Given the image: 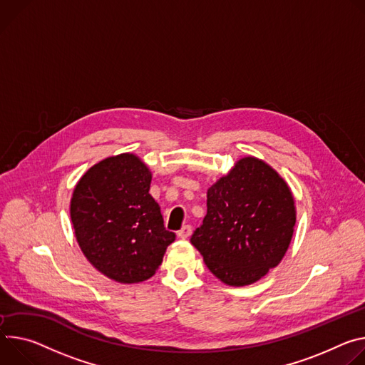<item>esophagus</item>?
Instances as JSON below:
<instances>
[{
  "instance_id": "esophagus-1",
  "label": "esophagus",
  "mask_w": 365,
  "mask_h": 365,
  "mask_svg": "<svg viewBox=\"0 0 365 365\" xmlns=\"http://www.w3.org/2000/svg\"><path fill=\"white\" fill-rule=\"evenodd\" d=\"M190 235H191V226H190V225L182 226L181 230H178V233H177V236H178L180 239H188Z\"/></svg>"
}]
</instances>
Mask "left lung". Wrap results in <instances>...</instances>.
<instances>
[{
	"mask_svg": "<svg viewBox=\"0 0 365 365\" xmlns=\"http://www.w3.org/2000/svg\"><path fill=\"white\" fill-rule=\"evenodd\" d=\"M294 225L287 182L262 159L245 156L207 190V215L191 244L226 286H250L284 258Z\"/></svg>",
	"mask_w": 365,
	"mask_h": 365,
	"instance_id": "left-lung-1",
	"label": "left lung"
}]
</instances>
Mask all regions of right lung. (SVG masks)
Here are the masks:
<instances>
[{"instance_id": "add662e5", "label": "right lung", "mask_w": 365, "mask_h": 365, "mask_svg": "<svg viewBox=\"0 0 365 365\" xmlns=\"http://www.w3.org/2000/svg\"><path fill=\"white\" fill-rule=\"evenodd\" d=\"M150 181L139 156L120 153L93 165L71 198L81 251L97 271L123 284L150 278L175 240L149 194Z\"/></svg>"}]
</instances>
